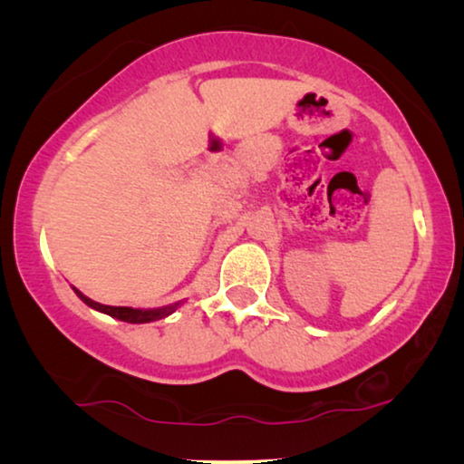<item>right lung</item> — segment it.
<instances>
[{"instance_id": "obj_1", "label": "right lung", "mask_w": 464, "mask_h": 464, "mask_svg": "<svg viewBox=\"0 0 464 464\" xmlns=\"http://www.w3.org/2000/svg\"><path fill=\"white\" fill-rule=\"evenodd\" d=\"M75 294L84 304L88 306L99 310V313H105L113 316V319H120V321H126V323H150V321H158V319H164V316H169L170 313H175L177 306H167V308H158V310H139V308H129V306H105V304H99L91 300V297H86L84 294H80L78 289H75Z\"/></svg>"}]
</instances>
